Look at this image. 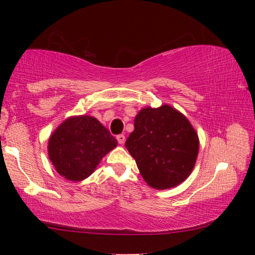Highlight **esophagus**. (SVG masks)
I'll use <instances>...</instances> for the list:
<instances>
[{
  "label": "esophagus",
  "instance_id": "obj_1",
  "mask_svg": "<svg viewBox=\"0 0 255 255\" xmlns=\"http://www.w3.org/2000/svg\"><path fill=\"white\" fill-rule=\"evenodd\" d=\"M117 140L120 145H123L125 143V140H126V137L123 133H120V135H117Z\"/></svg>",
  "mask_w": 255,
  "mask_h": 255
}]
</instances>
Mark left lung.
<instances>
[{
    "label": "left lung",
    "instance_id": "left-lung-1",
    "mask_svg": "<svg viewBox=\"0 0 255 255\" xmlns=\"http://www.w3.org/2000/svg\"><path fill=\"white\" fill-rule=\"evenodd\" d=\"M133 126L125 146L147 184L163 190L183 182L199 150L198 135L189 120L164 105L140 110Z\"/></svg>",
    "mask_w": 255,
    "mask_h": 255
}]
</instances>
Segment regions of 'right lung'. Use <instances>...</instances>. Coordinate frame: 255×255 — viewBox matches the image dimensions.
<instances>
[{"label": "right lung", "instance_id": "obj_1", "mask_svg": "<svg viewBox=\"0 0 255 255\" xmlns=\"http://www.w3.org/2000/svg\"><path fill=\"white\" fill-rule=\"evenodd\" d=\"M117 140L96 118L73 117L64 122L49 138L48 154L56 171L71 181L93 173L102 157Z\"/></svg>", "mask_w": 255, "mask_h": 255}]
</instances>
